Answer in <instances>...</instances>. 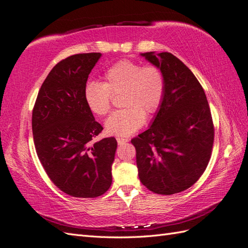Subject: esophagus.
I'll return each instance as SVG.
<instances>
[{
  "label": "esophagus",
  "mask_w": 248,
  "mask_h": 248,
  "mask_svg": "<svg viewBox=\"0 0 248 248\" xmlns=\"http://www.w3.org/2000/svg\"><path fill=\"white\" fill-rule=\"evenodd\" d=\"M117 141H118L119 145H123V144H125L126 142H128V140L125 139V138H117Z\"/></svg>",
  "instance_id": "obj_1"
}]
</instances>
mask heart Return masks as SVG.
Here are the masks:
<instances>
[{"instance_id":"1","label":"heart","mask_w":248,"mask_h":248,"mask_svg":"<svg viewBox=\"0 0 248 248\" xmlns=\"http://www.w3.org/2000/svg\"><path fill=\"white\" fill-rule=\"evenodd\" d=\"M120 94L125 108L111 114L105 126L108 135L127 137L141 128L145 117L157 112L165 94L164 74L155 65L122 60L104 73V83L89 81L83 89L85 104L96 115L109 113L112 96Z\"/></svg>"}]
</instances>
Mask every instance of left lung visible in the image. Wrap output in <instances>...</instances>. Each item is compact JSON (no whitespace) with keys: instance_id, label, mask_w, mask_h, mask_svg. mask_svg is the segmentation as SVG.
<instances>
[{"instance_id":"left-lung-1","label":"left lung","mask_w":248,"mask_h":248,"mask_svg":"<svg viewBox=\"0 0 248 248\" xmlns=\"http://www.w3.org/2000/svg\"><path fill=\"white\" fill-rule=\"evenodd\" d=\"M161 69L165 94L149 129L131 139L139 179L159 195L189 188L203 174L214 142L206 96L195 75L169 52L141 53Z\"/></svg>"}]
</instances>
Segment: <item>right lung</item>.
<instances>
[{
  "label": "right lung",
  "instance_id": "obj_1",
  "mask_svg": "<svg viewBox=\"0 0 248 248\" xmlns=\"http://www.w3.org/2000/svg\"><path fill=\"white\" fill-rule=\"evenodd\" d=\"M102 54L70 55L59 62L40 87L32 113L34 144L53 184L78 198L102 196L112 183L111 166L118 142L105 138L83 97L89 75Z\"/></svg>",
  "mask_w": 248,
  "mask_h": 248
}]
</instances>
